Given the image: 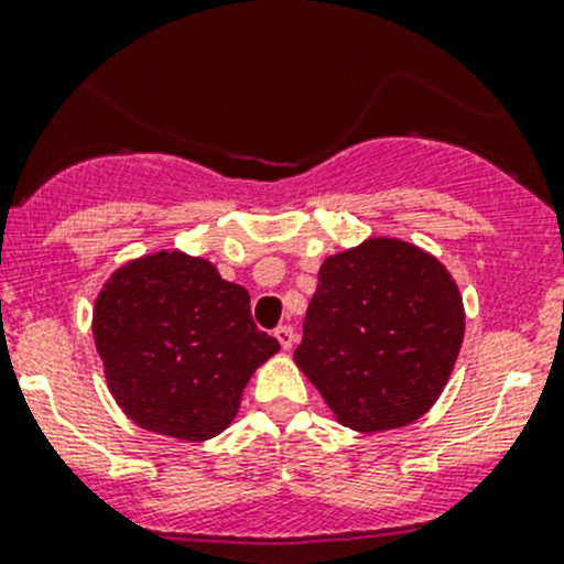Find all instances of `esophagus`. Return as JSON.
Instances as JSON below:
<instances>
[{
    "label": "esophagus",
    "instance_id": "esophagus-1",
    "mask_svg": "<svg viewBox=\"0 0 564 564\" xmlns=\"http://www.w3.org/2000/svg\"><path fill=\"white\" fill-rule=\"evenodd\" d=\"M275 338L278 344L289 351L294 346V340H297V333H294L292 324H281V327H275Z\"/></svg>",
    "mask_w": 564,
    "mask_h": 564
}]
</instances>
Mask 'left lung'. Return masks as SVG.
I'll list each match as a JSON object with an SVG mask.
<instances>
[{
  "instance_id": "obj_1",
  "label": "left lung",
  "mask_w": 564,
  "mask_h": 564,
  "mask_svg": "<svg viewBox=\"0 0 564 564\" xmlns=\"http://www.w3.org/2000/svg\"><path fill=\"white\" fill-rule=\"evenodd\" d=\"M460 340L451 272L401 240H368L322 264L294 360L340 423L388 431L429 412Z\"/></svg>"
}]
</instances>
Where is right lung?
<instances>
[{
  "instance_id": "right-lung-1",
  "label": "right lung",
  "mask_w": 564,
  "mask_h": 564,
  "mask_svg": "<svg viewBox=\"0 0 564 564\" xmlns=\"http://www.w3.org/2000/svg\"><path fill=\"white\" fill-rule=\"evenodd\" d=\"M95 344L124 414L187 442L220 434L253 368L281 349L253 324L246 289L182 253L113 272L95 305Z\"/></svg>"
}]
</instances>
